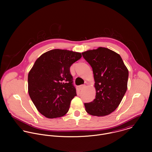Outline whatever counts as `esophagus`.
Returning <instances> with one entry per match:
<instances>
[{
    "instance_id": "esophagus-1",
    "label": "esophagus",
    "mask_w": 152,
    "mask_h": 152,
    "mask_svg": "<svg viewBox=\"0 0 152 152\" xmlns=\"http://www.w3.org/2000/svg\"><path fill=\"white\" fill-rule=\"evenodd\" d=\"M86 87V86L85 85V84H84V85H81L80 87H79V89H80V90H82V89H83L84 88H85Z\"/></svg>"
}]
</instances>
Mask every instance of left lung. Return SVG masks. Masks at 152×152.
Segmentation results:
<instances>
[{"mask_svg":"<svg viewBox=\"0 0 152 152\" xmlns=\"http://www.w3.org/2000/svg\"><path fill=\"white\" fill-rule=\"evenodd\" d=\"M92 68L96 96L85 103L86 110L93 116L109 115L118 108L128 88V69L121 57L105 47L82 53Z\"/></svg>","mask_w":152,"mask_h":152,"instance_id":"8db88e82","label":"left lung"}]
</instances>
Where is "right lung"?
<instances>
[{
	"mask_svg": "<svg viewBox=\"0 0 152 152\" xmlns=\"http://www.w3.org/2000/svg\"><path fill=\"white\" fill-rule=\"evenodd\" d=\"M80 53L54 49L43 54L28 75V92L38 111L47 118L68 112L77 95L70 66L81 58Z\"/></svg>",
	"mask_w": 152,
	"mask_h": 152,
	"instance_id": "add662e5",
	"label": "right lung"
}]
</instances>
